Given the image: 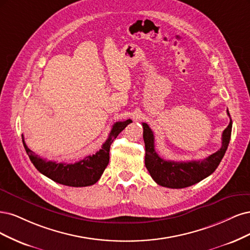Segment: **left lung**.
I'll return each instance as SVG.
<instances>
[{"label":"left lung","mask_w":250,"mask_h":250,"mask_svg":"<svg viewBox=\"0 0 250 250\" xmlns=\"http://www.w3.org/2000/svg\"><path fill=\"white\" fill-rule=\"evenodd\" d=\"M228 114L229 113L228 111ZM230 117V116H229ZM231 119L222 133V146L211 156L203 161L174 162L161 158L155 149V137L147 124H142L143 139L146 143V166L158 185L167 188L181 189L192 186L212 174L220 164L228 149L231 134Z\"/></svg>","instance_id":"obj_1"}]
</instances>
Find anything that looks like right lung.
I'll use <instances>...</instances> for the list:
<instances>
[{
	"mask_svg": "<svg viewBox=\"0 0 250 250\" xmlns=\"http://www.w3.org/2000/svg\"><path fill=\"white\" fill-rule=\"evenodd\" d=\"M131 123V119H127L125 122L115 123L112 126L108 139L103 144L99 151L72 164L57 163L54 161H46L40 158L27 146L22 135L21 139L23 147H25L31 162L33 163L39 172H42L54 182L65 185V186L86 187L91 186L100 180L101 175L109 163L111 143L113 142L118 134Z\"/></svg>",
	"mask_w": 250,
	"mask_h": 250,
	"instance_id": "right-lung-1",
	"label": "right lung"
}]
</instances>
